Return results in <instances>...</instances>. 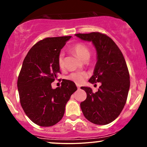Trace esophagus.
<instances>
[{
	"instance_id": "obj_1",
	"label": "esophagus",
	"mask_w": 147,
	"mask_h": 147,
	"mask_svg": "<svg viewBox=\"0 0 147 147\" xmlns=\"http://www.w3.org/2000/svg\"><path fill=\"white\" fill-rule=\"evenodd\" d=\"M77 88H78V89H80V86L79 85H77Z\"/></svg>"
}]
</instances>
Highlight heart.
<instances>
[{"label": "heart", "mask_w": 147, "mask_h": 147, "mask_svg": "<svg viewBox=\"0 0 147 147\" xmlns=\"http://www.w3.org/2000/svg\"><path fill=\"white\" fill-rule=\"evenodd\" d=\"M71 51L83 61H86L89 59L90 56V50L89 47L85 44L78 43L74 45L71 47ZM57 63L59 67H63L64 61H63V55L60 53L57 58ZM88 78V75L86 72L84 71H76L72 72L67 76V79L70 81L74 82L76 84H82L84 83V81Z\"/></svg>", "instance_id": "obj_1"}]
</instances>
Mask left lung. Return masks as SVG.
Here are the masks:
<instances>
[{
	"instance_id": "left-lung-1",
	"label": "left lung",
	"mask_w": 147,
	"mask_h": 147,
	"mask_svg": "<svg viewBox=\"0 0 147 147\" xmlns=\"http://www.w3.org/2000/svg\"><path fill=\"white\" fill-rule=\"evenodd\" d=\"M82 40L92 41L97 51V63L89 82H101L96 93L92 88L81 87L87 98L80 107L92 123L104 125L114 121L125 105L130 88V75L121 51L111 38L99 32L78 33Z\"/></svg>"
}]
</instances>
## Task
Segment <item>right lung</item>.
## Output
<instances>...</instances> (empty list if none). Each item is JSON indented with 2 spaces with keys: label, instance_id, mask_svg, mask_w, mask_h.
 Returning a JSON list of instances; mask_svg holds the SVG:
<instances>
[{
  "label": "right lung",
  "instance_id": "obj_1",
  "mask_svg": "<svg viewBox=\"0 0 147 147\" xmlns=\"http://www.w3.org/2000/svg\"><path fill=\"white\" fill-rule=\"evenodd\" d=\"M71 37L45 38L31 48L23 61L17 81L20 102L26 115L39 126L47 127L59 122L66 104L78 89L67 80L55 89L51 84L61 73L57 58Z\"/></svg>",
  "mask_w": 147,
  "mask_h": 147
}]
</instances>
